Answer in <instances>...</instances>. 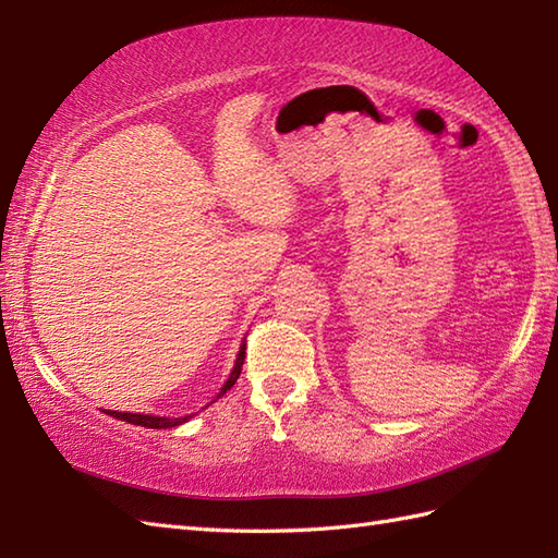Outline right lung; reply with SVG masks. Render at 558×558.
<instances>
[{
  "mask_svg": "<svg viewBox=\"0 0 558 558\" xmlns=\"http://www.w3.org/2000/svg\"><path fill=\"white\" fill-rule=\"evenodd\" d=\"M246 350V345L242 342V348H240V354H236V362H234V366H232V372H230V376H228V381H225V386L220 388V393H218V398L220 396H225L228 393V390L236 384V378H240V374H242V364H244V352ZM216 398V400H218ZM213 400V402H216ZM108 414L110 417H114V420H122V422H129V424H136V426H146V429H170V426H177V424H184L189 417H192V414H189V417H156V414H138V412H117V410H108Z\"/></svg>",
  "mask_w": 558,
  "mask_h": 558,
  "instance_id": "right-lung-1",
  "label": "right lung"
}]
</instances>
